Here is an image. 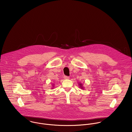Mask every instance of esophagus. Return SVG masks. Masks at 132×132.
Returning <instances> with one entry per match:
<instances>
[{"label":"esophagus","instance_id":"34e87169","mask_svg":"<svg viewBox=\"0 0 132 132\" xmlns=\"http://www.w3.org/2000/svg\"><path fill=\"white\" fill-rule=\"evenodd\" d=\"M63 78H64V79H69V77L67 76H64Z\"/></svg>","mask_w":132,"mask_h":132}]
</instances>
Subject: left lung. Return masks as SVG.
Listing matches in <instances>:
<instances>
[{
	"label": "left lung",
	"instance_id": "8db88e82",
	"mask_svg": "<svg viewBox=\"0 0 132 132\" xmlns=\"http://www.w3.org/2000/svg\"><path fill=\"white\" fill-rule=\"evenodd\" d=\"M78 84H79V87L81 88V89H84V87L83 86V84L81 83H79Z\"/></svg>",
	"mask_w": 132,
	"mask_h": 132
}]
</instances>
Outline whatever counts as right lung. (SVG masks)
Segmentation results:
<instances>
[{
  "label": "right lung",
  "instance_id": "obj_1",
  "mask_svg": "<svg viewBox=\"0 0 132 132\" xmlns=\"http://www.w3.org/2000/svg\"><path fill=\"white\" fill-rule=\"evenodd\" d=\"M53 86H52V87H54V85H53Z\"/></svg>",
  "mask_w": 132,
  "mask_h": 132
}]
</instances>
